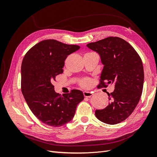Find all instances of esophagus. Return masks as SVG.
<instances>
[{"mask_svg": "<svg viewBox=\"0 0 157 157\" xmlns=\"http://www.w3.org/2000/svg\"><path fill=\"white\" fill-rule=\"evenodd\" d=\"M83 94H84V97H86V98H90L93 95V94L92 92H88V91H84L83 92Z\"/></svg>", "mask_w": 157, "mask_h": 157, "instance_id": "34e87169", "label": "esophagus"}]
</instances>
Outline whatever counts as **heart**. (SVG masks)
I'll return each instance as SVG.
<instances>
[{"instance_id": "heart-1", "label": "heart", "mask_w": 157, "mask_h": 157, "mask_svg": "<svg viewBox=\"0 0 157 157\" xmlns=\"http://www.w3.org/2000/svg\"><path fill=\"white\" fill-rule=\"evenodd\" d=\"M90 84H91V80H90L89 78H85L84 80H82L81 82H80V84L81 86L83 87H88Z\"/></svg>"}]
</instances>
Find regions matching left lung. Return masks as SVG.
Returning a JSON list of instances; mask_svg holds the SVG:
<instances>
[{
  "label": "left lung",
  "mask_w": 157,
  "mask_h": 157,
  "mask_svg": "<svg viewBox=\"0 0 157 157\" xmlns=\"http://www.w3.org/2000/svg\"><path fill=\"white\" fill-rule=\"evenodd\" d=\"M96 52L103 65L100 84L104 82L115 84V90L107 93L109 105L96 110L98 120L108 124H116L126 120L139 103L144 81L142 61L133 47L119 37H107L86 45Z\"/></svg>",
  "instance_id": "obj_1"
}]
</instances>
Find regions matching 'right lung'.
Instances as JSON below:
<instances>
[{
    "label": "right lung",
    "instance_id": "add662e5",
    "mask_svg": "<svg viewBox=\"0 0 157 157\" xmlns=\"http://www.w3.org/2000/svg\"><path fill=\"white\" fill-rule=\"evenodd\" d=\"M80 46L63 44L54 39L42 40L27 52L21 68V91L33 113L44 124L59 127L73 119L83 92L56 94L52 82L63 73L67 56Z\"/></svg>",
    "mask_w": 157,
    "mask_h": 157
}]
</instances>
